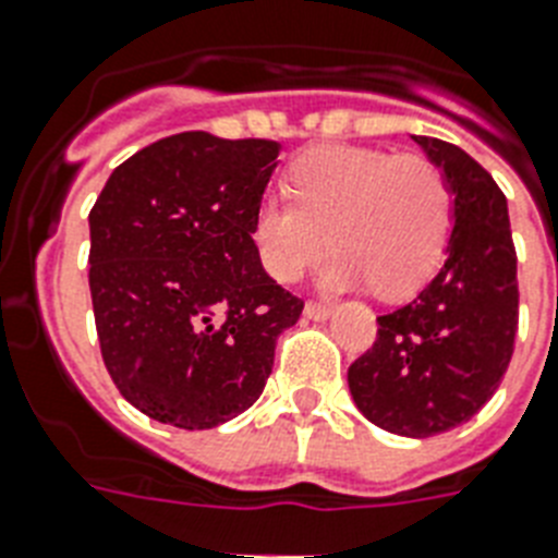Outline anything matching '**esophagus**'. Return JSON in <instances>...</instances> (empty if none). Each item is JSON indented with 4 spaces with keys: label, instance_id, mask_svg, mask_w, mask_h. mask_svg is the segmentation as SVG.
<instances>
[{
    "label": "esophagus",
    "instance_id": "1",
    "mask_svg": "<svg viewBox=\"0 0 558 558\" xmlns=\"http://www.w3.org/2000/svg\"><path fill=\"white\" fill-rule=\"evenodd\" d=\"M329 312H332V306H326V303H320V301H310L306 306H303V315H306L310 320L329 318Z\"/></svg>",
    "mask_w": 558,
    "mask_h": 558
}]
</instances>
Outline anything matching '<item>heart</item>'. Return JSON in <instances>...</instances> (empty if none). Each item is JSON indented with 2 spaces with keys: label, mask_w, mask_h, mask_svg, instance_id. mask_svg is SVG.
<instances>
[{
  "label": "heart",
  "mask_w": 558,
  "mask_h": 558,
  "mask_svg": "<svg viewBox=\"0 0 558 558\" xmlns=\"http://www.w3.org/2000/svg\"><path fill=\"white\" fill-rule=\"evenodd\" d=\"M292 201L266 197L252 215V240L271 278L294 283L341 252L329 287L369 283L381 298L418 292L441 266L452 229L450 180L427 154L320 146L289 166Z\"/></svg>",
  "instance_id": "b5f03b06"
}]
</instances>
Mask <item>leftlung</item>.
<instances>
[{"label": "left lung", "instance_id": "obj_1", "mask_svg": "<svg viewBox=\"0 0 558 558\" xmlns=\"http://www.w3.org/2000/svg\"><path fill=\"white\" fill-rule=\"evenodd\" d=\"M456 194L450 252L415 301L378 318L350 366V392L375 427L427 438L470 421L499 389L519 329L515 246L507 197L468 151L412 137Z\"/></svg>", "mask_w": 558, "mask_h": 558}]
</instances>
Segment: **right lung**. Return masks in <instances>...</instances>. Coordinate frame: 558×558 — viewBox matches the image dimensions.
Returning <instances> with one entry per match:
<instances>
[{"instance_id":"1","label":"right lung","mask_w":558,"mask_h":558,"mask_svg":"<svg viewBox=\"0 0 558 558\" xmlns=\"http://www.w3.org/2000/svg\"><path fill=\"white\" fill-rule=\"evenodd\" d=\"M278 151L183 131L117 166L90 208L99 352L148 418L211 429L248 410L301 318L303 301L266 275L252 240Z\"/></svg>"}]
</instances>
